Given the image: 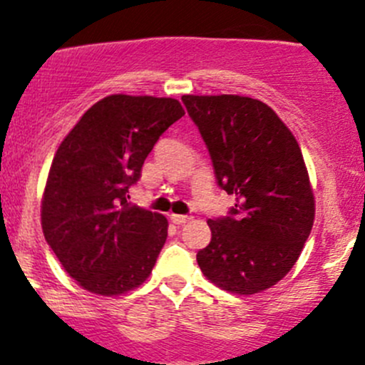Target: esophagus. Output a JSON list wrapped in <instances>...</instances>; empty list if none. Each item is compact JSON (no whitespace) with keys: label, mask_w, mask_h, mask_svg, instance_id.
Listing matches in <instances>:
<instances>
[{"label":"esophagus","mask_w":365,"mask_h":365,"mask_svg":"<svg viewBox=\"0 0 365 365\" xmlns=\"http://www.w3.org/2000/svg\"><path fill=\"white\" fill-rule=\"evenodd\" d=\"M191 215H182V214H172L170 215V221L174 222V225H186V222L191 221Z\"/></svg>","instance_id":"obj_1"}]
</instances>
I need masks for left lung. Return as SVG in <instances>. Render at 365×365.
<instances>
[{"label":"left lung","instance_id":"obj_1","mask_svg":"<svg viewBox=\"0 0 365 365\" xmlns=\"http://www.w3.org/2000/svg\"><path fill=\"white\" fill-rule=\"evenodd\" d=\"M209 148L230 217L209 219L202 273L240 296L266 291L296 264L315 219V197L296 137L268 104L244 96H182Z\"/></svg>","mask_w":365,"mask_h":365}]
</instances>
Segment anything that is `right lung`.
<instances>
[{"label": "right lung", "mask_w": 365, "mask_h": 365, "mask_svg": "<svg viewBox=\"0 0 365 365\" xmlns=\"http://www.w3.org/2000/svg\"><path fill=\"white\" fill-rule=\"evenodd\" d=\"M184 115L178 99L108 96L88 108L53 156L41 228L85 291L120 296L143 285L167 240L165 215L127 202L160 135Z\"/></svg>", "instance_id": "obj_1"}]
</instances>
